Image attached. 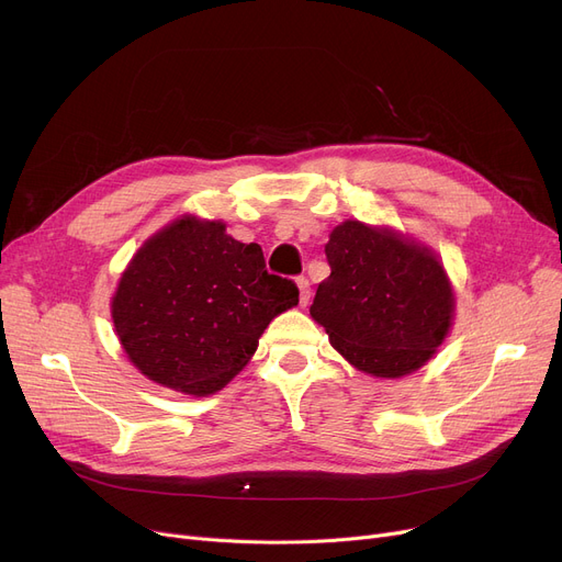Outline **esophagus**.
<instances>
[{"mask_svg": "<svg viewBox=\"0 0 562 562\" xmlns=\"http://www.w3.org/2000/svg\"><path fill=\"white\" fill-rule=\"evenodd\" d=\"M296 284H299V291H301V307H305L307 303H310V280L307 278H299L296 280Z\"/></svg>", "mask_w": 562, "mask_h": 562, "instance_id": "1", "label": "esophagus"}]
</instances>
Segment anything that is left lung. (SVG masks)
<instances>
[{
	"label": "left lung",
	"instance_id": "8db88e82",
	"mask_svg": "<svg viewBox=\"0 0 562 562\" xmlns=\"http://www.w3.org/2000/svg\"><path fill=\"white\" fill-rule=\"evenodd\" d=\"M326 257L330 276L318 284L310 314L352 367L401 378L435 356L456 299L432 250L392 229L344 221Z\"/></svg>",
	"mask_w": 562,
	"mask_h": 562
}]
</instances>
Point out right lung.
<instances>
[{
  "label": "right lung",
  "mask_w": 562,
  "mask_h": 562,
  "mask_svg": "<svg viewBox=\"0 0 562 562\" xmlns=\"http://www.w3.org/2000/svg\"><path fill=\"white\" fill-rule=\"evenodd\" d=\"M293 305L296 282L266 271L257 244L232 239L221 221L182 216L134 255L111 316L143 375L210 396L248 364L266 326Z\"/></svg>",
  "instance_id": "1"
}]
</instances>
